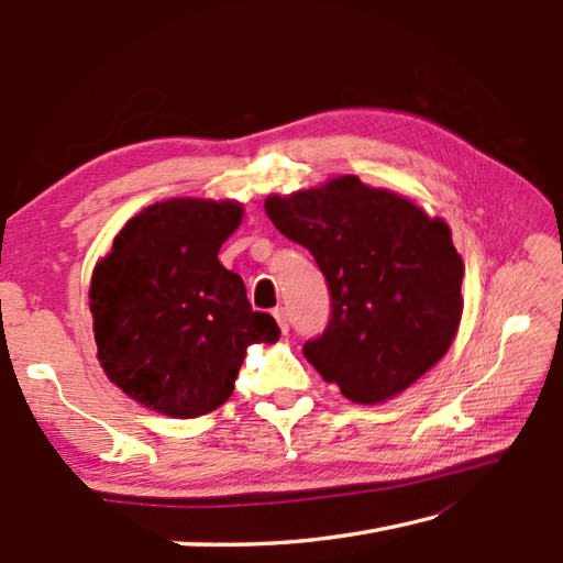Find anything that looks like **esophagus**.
<instances>
[{"instance_id": "34e87169", "label": "esophagus", "mask_w": 563, "mask_h": 563, "mask_svg": "<svg viewBox=\"0 0 563 563\" xmlns=\"http://www.w3.org/2000/svg\"><path fill=\"white\" fill-rule=\"evenodd\" d=\"M273 317H275V322H278V327L283 329V334H288V312H285V307H275L273 310Z\"/></svg>"}]
</instances>
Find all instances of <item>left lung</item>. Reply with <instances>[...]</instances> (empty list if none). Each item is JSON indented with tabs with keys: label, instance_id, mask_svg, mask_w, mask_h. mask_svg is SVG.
Listing matches in <instances>:
<instances>
[{
	"label": "left lung",
	"instance_id": "1",
	"mask_svg": "<svg viewBox=\"0 0 563 563\" xmlns=\"http://www.w3.org/2000/svg\"><path fill=\"white\" fill-rule=\"evenodd\" d=\"M266 214L324 273L332 319L302 354L344 398L390 400L454 344L464 258L442 217L356 175L271 195Z\"/></svg>",
	"mask_w": 563,
	"mask_h": 563
}]
</instances>
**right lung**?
<instances>
[{"label": "right lung", "instance_id": "obj_1", "mask_svg": "<svg viewBox=\"0 0 563 563\" xmlns=\"http://www.w3.org/2000/svg\"><path fill=\"white\" fill-rule=\"evenodd\" d=\"M244 219L236 200L173 197L141 209L97 261L90 312L107 378L153 412L192 420L224 405L251 344L280 329L253 312L217 253Z\"/></svg>", "mask_w": 563, "mask_h": 563}]
</instances>
